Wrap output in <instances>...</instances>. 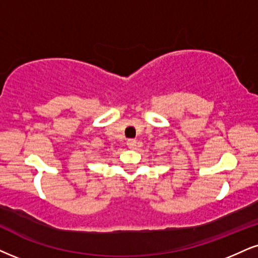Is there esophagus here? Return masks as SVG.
<instances>
[{"instance_id":"esophagus-1","label":"esophagus","mask_w":258,"mask_h":258,"mask_svg":"<svg viewBox=\"0 0 258 258\" xmlns=\"http://www.w3.org/2000/svg\"><path fill=\"white\" fill-rule=\"evenodd\" d=\"M136 144H138V142H136V140H128V142H126V146H128L130 149H135Z\"/></svg>"}]
</instances>
